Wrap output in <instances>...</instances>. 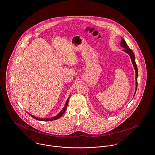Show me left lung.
Returning <instances> with one entry per match:
<instances>
[{
	"label": "left lung",
	"mask_w": 155,
	"mask_h": 155,
	"mask_svg": "<svg viewBox=\"0 0 155 155\" xmlns=\"http://www.w3.org/2000/svg\"><path fill=\"white\" fill-rule=\"evenodd\" d=\"M120 45L122 47L124 48L125 49H124V51H125L127 53H128L129 54V55L131 57V61H132V63H133V66L135 68V73H136V76H135V80H136V89H135V92H136V91H137V85H138V82H137V77H138V69H137V64L135 63V55H134V54L133 52V51L128 47V46L126 42L125 41V40L124 39H122V41L120 42Z\"/></svg>",
	"instance_id": "left-lung-1"
}]
</instances>
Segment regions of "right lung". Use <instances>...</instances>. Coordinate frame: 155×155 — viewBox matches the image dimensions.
<instances>
[{
  "label": "right lung",
  "mask_w": 155,
  "mask_h": 155,
  "mask_svg": "<svg viewBox=\"0 0 155 155\" xmlns=\"http://www.w3.org/2000/svg\"><path fill=\"white\" fill-rule=\"evenodd\" d=\"M68 100H69V98L67 99V100L66 101V105H65L64 107L63 108V109L61 110V112H60L58 115H57L56 116H55V117H52V118H47V119H41V118H38V117H35V116H33L31 115V114H29V113H28V114H29V115H30L32 117H33L34 119H36V120H42V121H52V120H54L58 119H59L60 117H61V116H62V115L64 113L65 111L66 110L67 105H68Z\"/></svg>",
  "instance_id": "obj_1"
}]
</instances>
